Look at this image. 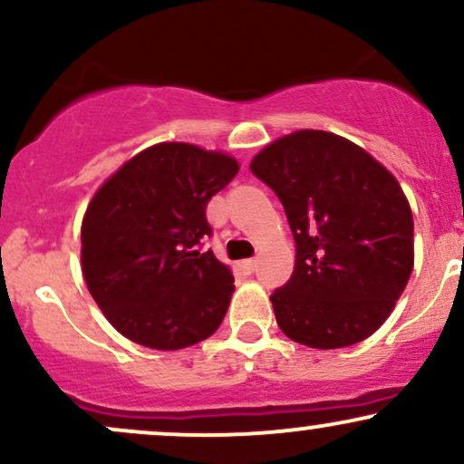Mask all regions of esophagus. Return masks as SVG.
I'll return each instance as SVG.
<instances>
[{"label":"esophagus","mask_w":464,"mask_h":464,"mask_svg":"<svg viewBox=\"0 0 464 464\" xmlns=\"http://www.w3.org/2000/svg\"><path fill=\"white\" fill-rule=\"evenodd\" d=\"M242 268L246 270V273H255V270H257V259H244Z\"/></svg>","instance_id":"esophagus-1"}]
</instances>
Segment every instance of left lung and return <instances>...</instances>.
Returning a JSON list of instances; mask_svg holds the SVG:
<instances>
[{
  "label": "left lung",
  "instance_id": "left-lung-1",
  "mask_svg": "<svg viewBox=\"0 0 464 464\" xmlns=\"http://www.w3.org/2000/svg\"><path fill=\"white\" fill-rule=\"evenodd\" d=\"M250 172L279 196L295 273L270 296L276 324L312 349L369 338L414 268V222L399 180L358 143L296 130L257 152Z\"/></svg>",
  "mask_w": 464,
  "mask_h": 464
}]
</instances>
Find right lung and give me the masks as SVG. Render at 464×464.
Segmentation results:
<instances>
[{
    "label": "right lung",
    "instance_id": "obj_1",
    "mask_svg": "<svg viewBox=\"0 0 464 464\" xmlns=\"http://www.w3.org/2000/svg\"><path fill=\"white\" fill-rule=\"evenodd\" d=\"M231 154L163 141L100 185L80 228V264L93 301L121 335L177 351L209 338L231 301V268L200 239L207 202L237 174Z\"/></svg>",
    "mask_w": 464,
    "mask_h": 464
}]
</instances>
